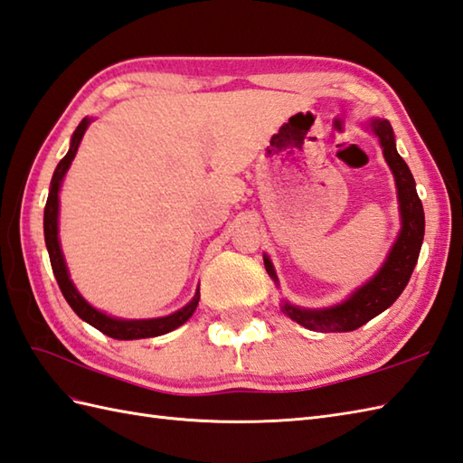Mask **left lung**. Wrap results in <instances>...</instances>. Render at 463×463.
<instances>
[{"label": "left lung", "mask_w": 463, "mask_h": 463, "mask_svg": "<svg viewBox=\"0 0 463 463\" xmlns=\"http://www.w3.org/2000/svg\"><path fill=\"white\" fill-rule=\"evenodd\" d=\"M367 128L379 137L384 161L389 164L394 175L401 213V231L377 274L369 278L357 289H353L349 298L343 299V302L329 307H302L282 299L280 307L284 314L289 319H294L296 324L311 331H354L373 317L383 314L402 294L418 262V254H420V246L424 241V209L422 201L418 199L416 183L411 169H408L406 161L396 152L392 126L384 118H371ZM264 266L268 276L278 286L274 264L268 254H264Z\"/></svg>", "instance_id": "1"}]
</instances>
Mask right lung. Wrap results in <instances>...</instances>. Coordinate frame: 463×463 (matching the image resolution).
<instances>
[{"label": "right lung", "mask_w": 463, "mask_h": 463, "mask_svg": "<svg viewBox=\"0 0 463 463\" xmlns=\"http://www.w3.org/2000/svg\"><path fill=\"white\" fill-rule=\"evenodd\" d=\"M90 122H92V118H84V120L77 126V130H74V134L71 137L69 152L59 161L55 174H52V179H51L49 197H47V205H45V217H43V231H45V244H47L49 258H51L52 274H55L61 292H62L64 299L69 302V306L72 307L74 314H77L82 321H86L89 326L102 331L104 335H109L112 339H120V341L165 335V333L174 331L179 326L185 324V321L193 316V311L197 309L199 298H201L199 288L191 302L183 306L181 309L174 311V314L164 316V317H152V319H122V317H114V316L104 314V311L90 306L80 296L77 286H74L71 280L69 268H67V262H64V256L61 250V241H59V191H61L62 179H64V175H67L74 156H77V152H79L80 139L86 132V128L90 126Z\"/></svg>", "instance_id": "right-lung-1"}]
</instances>
